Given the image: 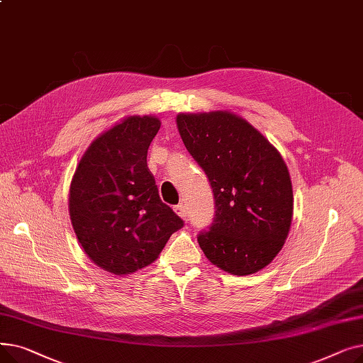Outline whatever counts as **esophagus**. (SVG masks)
I'll use <instances>...</instances> for the list:
<instances>
[{"label": "esophagus", "mask_w": 363, "mask_h": 363, "mask_svg": "<svg viewBox=\"0 0 363 363\" xmlns=\"http://www.w3.org/2000/svg\"><path fill=\"white\" fill-rule=\"evenodd\" d=\"M174 211H175V213H177L181 219H185V218H186V208H185L184 204H177V206L174 207Z\"/></svg>", "instance_id": "obj_1"}]
</instances>
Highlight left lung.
Masks as SVG:
<instances>
[{
    "mask_svg": "<svg viewBox=\"0 0 363 363\" xmlns=\"http://www.w3.org/2000/svg\"><path fill=\"white\" fill-rule=\"evenodd\" d=\"M177 126L215 196V220L199 235L204 256L228 274L259 272L290 233L287 164L263 133L233 111L179 113Z\"/></svg>",
    "mask_w": 363,
    "mask_h": 363,
    "instance_id": "8db88e82",
    "label": "left lung"
}]
</instances>
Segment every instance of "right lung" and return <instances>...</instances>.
Wrapping results in <instances>:
<instances>
[{"mask_svg":"<svg viewBox=\"0 0 363 363\" xmlns=\"http://www.w3.org/2000/svg\"><path fill=\"white\" fill-rule=\"evenodd\" d=\"M160 129L151 114L128 116L95 138L69 189L73 231L86 256L106 272L129 275L155 262L182 219L159 197L147 167Z\"/></svg>","mask_w":363,"mask_h":363,"instance_id":"right-lung-1","label":"right lung"}]
</instances>
